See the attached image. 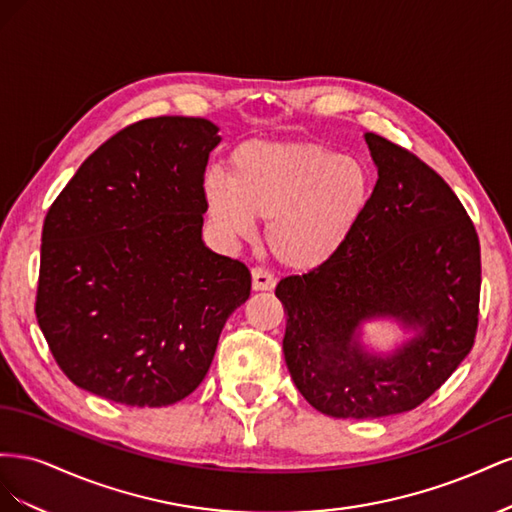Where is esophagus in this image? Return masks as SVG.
Masks as SVG:
<instances>
[{
	"label": "esophagus",
	"instance_id": "obj_1",
	"mask_svg": "<svg viewBox=\"0 0 512 512\" xmlns=\"http://www.w3.org/2000/svg\"><path fill=\"white\" fill-rule=\"evenodd\" d=\"M252 288L254 290H273L275 288V277L262 267L252 269Z\"/></svg>",
	"mask_w": 512,
	"mask_h": 512
}]
</instances>
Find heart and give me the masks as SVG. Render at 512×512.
Listing matches in <instances>:
<instances>
[{"label": "heart", "mask_w": 512, "mask_h": 512, "mask_svg": "<svg viewBox=\"0 0 512 512\" xmlns=\"http://www.w3.org/2000/svg\"><path fill=\"white\" fill-rule=\"evenodd\" d=\"M365 162L314 141H250L228 158V177H205L213 224L247 237L267 222L269 254L292 271L320 269L344 250L371 203Z\"/></svg>", "instance_id": "obj_1"}]
</instances>
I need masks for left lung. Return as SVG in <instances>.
Instances as JSON below:
<instances>
[{
	"instance_id": "left-lung-1",
	"label": "left lung",
	"mask_w": 512,
	"mask_h": 512,
	"mask_svg": "<svg viewBox=\"0 0 512 512\" xmlns=\"http://www.w3.org/2000/svg\"><path fill=\"white\" fill-rule=\"evenodd\" d=\"M378 166L365 218L329 265L290 275L284 359L301 395L335 418L414 410L474 346L480 245L448 183L421 158L367 132ZM395 317L415 335L391 355L360 344V324Z\"/></svg>"
}]
</instances>
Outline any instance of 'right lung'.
Instances as JSON below:
<instances>
[{
  "mask_svg": "<svg viewBox=\"0 0 512 512\" xmlns=\"http://www.w3.org/2000/svg\"><path fill=\"white\" fill-rule=\"evenodd\" d=\"M220 141L200 117L136 121L91 153L46 213L36 318L81 389L162 408L205 380L252 290L243 262L203 243L205 168Z\"/></svg>",
  "mask_w": 512,
  "mask_h": 512,
  "instance_id": "obj_1",
  "label": "right lung"
}]
</instances>
